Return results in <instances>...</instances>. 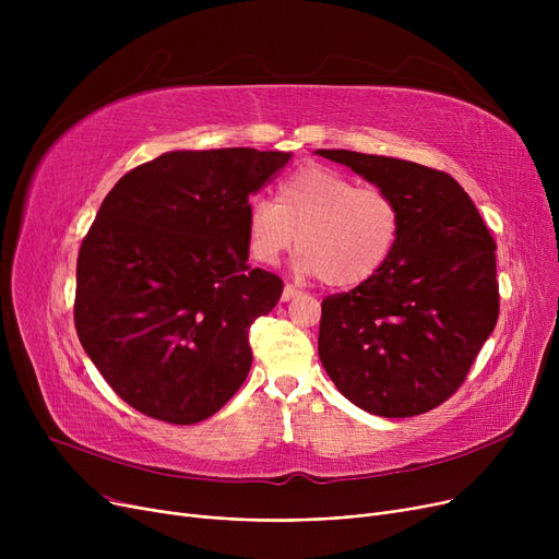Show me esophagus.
<instances>
[{"mask_svg":"<svg viewBox=\"0 0 559 559\" xmlns=\"http://www.w3.org/2000/svg\"><path fill=\"white\" fill-rule=\"evenodd\" d=\"M299 295H301V292H299L297 287L285 285V287H283V295H281V299H283V301H289V299H295V297H299Z\"/></svg>","mask_w":559,"mask_h":559,"instance_id":"esophagus-1","label":"esophagus"}]
</instances>
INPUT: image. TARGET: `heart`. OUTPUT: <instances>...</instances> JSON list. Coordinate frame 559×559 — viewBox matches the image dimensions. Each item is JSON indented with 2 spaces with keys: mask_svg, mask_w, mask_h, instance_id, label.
Wrapping results in <instances>:
<instances>
[{
  "mask_svg": "<svg viewBox=\"0 0 559 559\" xmlns=\"http://www.w3.org/2000/svg\"><path fill=\"white\" fill-rule=\"evenodd\" d=\"M401 238L399 201L321 165H306L276 186L274 203L251 199L245 242L260 264L301 249L295 270L331 287H354L385 267Z\"/></svg>",
  "mask_w": 559,
  "mask_h": 559,
  "instance_id": "heart-1",
  "label": "heart"
}]
</instances>
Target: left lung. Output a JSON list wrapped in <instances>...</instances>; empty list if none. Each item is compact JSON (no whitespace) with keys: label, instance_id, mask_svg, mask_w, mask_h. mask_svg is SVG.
Here are the masks:
<instances>
[{"label":"left lung","instance_id":"obj_1","mask_svg":"<svg viewBox=\"0 0 559 559\" xmlns=\"http://www.w3.org/2000/svg\"><path fill=\"white\" fill-rule=\"evenodd\" d=\"M317 154L388 190L401 209V238L385 267L321 304L319 360L367 413L424 415L462 385L496 326L493 238L444 171L346 150Z\"/></svg>","mask_w":559,"mask_h":559}]
</instances>
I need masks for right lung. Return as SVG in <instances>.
Returning <instances> with one entry per match:
<instances>
[{"instance_id": "obj_1", "label": "right lung", "mask_w": 559, "mask_h": 559, "mask_svg": "<svg viewBox=\"0 0 559 559\" xmlns=\"http://www.w3.org/2000/svg\"><path fill=\"white\" fill-rule=\"evenodd\" d=\"M287 152H167L106 194L76 260L74 324L115 394L169 424L213 417L251 369L283 281L251 270L245 209Z\"/></svg>"}]
</instances>
